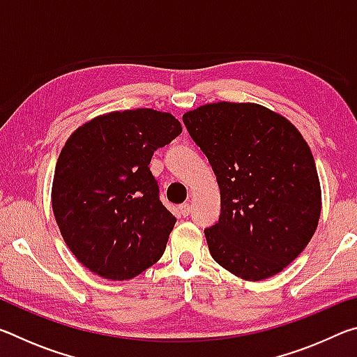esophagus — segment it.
<instances>
[{"instance_id":"1","label":"esophagus","mask_w":357,"mask_h":357,"mask_svg":"<svg viewBox=\"0 0 357 357\" xmlns=\"http://www.w3.org/2000/svg\"><path fill=\"white\" fill-rule=\"evenodd\" d=\"M179 213H181V215H184V217L189 215V214H190V204H189V203L181 204V206H179Z\"/></svg>"}]
</instances>
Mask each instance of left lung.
<instances>
[{
    "label": "left lung",
    "mask_w": 357,
    "mask_h": 357,
    "mask_svg": "<svg viewBox=\"0 0 357 357\" xmlns=\"http://www.w3.org/2000/svg\"><path fill=\"white\" fill-rule=\"evenodd\" d=\"M220 189V217L204 229L213 258L244 280L279 274L305 249L321 214L309 144L282 114L217 102L183 114Z\"/></svg>",
    "instance_id": "1"
}]
</instances>
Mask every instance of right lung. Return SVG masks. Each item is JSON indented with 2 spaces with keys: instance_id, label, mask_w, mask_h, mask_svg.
<instances>
[{
  "instance_id": "1",
  "label": "right lung",
  "mask_w": 357,
  "mask_h": 357,
  "mask_svg": "<svg viewBox=\"0 0 357 357\" xmlns=\"http://www.w3.org/2000/svg\"><path fill=\"white\" fill-rule=\"evenodd\" d=\"M181 132L172 113L137 108L96 116L68 138L52 208L64 243L91 273L129 280L164 255L176 219L159 200L149 162Z\"/></svg>"
}]
</instances>
